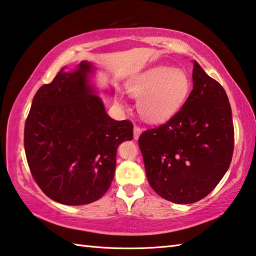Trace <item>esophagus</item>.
Masks as SVG:
<instances>
[{"label": "esophagus", "instance_id": "34e87169", "mask_svg": "<svg viewBox=\"0 0 256 256\" xmlns=\"http://www.w3.org/2000/svg\"><path fill=\"white\" fill-rule=\"evenodd\" d=\"M141 133H142V128L140 126H138V125H136V126H134V130H133V136H134V138H136V140H138Z\"/></svg>", "mask_w": 256, "mask_h": 256}]
</instances>
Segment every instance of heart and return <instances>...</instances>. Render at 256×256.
Here are the masks:
<instances>
[{
    "instance_id": "b5f03b06",
    "label": "heart",
    "mask_w": 256,
    "mask_h": 256,
    "mask_svg": "<svg viewBox=\"0 0 256 256\" xmlns=\"http://www.w3.org/2000/svg\"><path fill=\"white\" fill-rule=\"evenodd\" d=\"M138 99V110L149 122H164L174 116L188 97L190 81L188 73L158 66L142 73L128 86Z\"/></svg>"
}]
</instances>
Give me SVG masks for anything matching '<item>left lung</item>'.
<instances>
[{
    "label": "left lung",
    "instance_id": "left-lung-1",
    "mask_svg": "<svg viewBox=\"0 0 256 256\" xmlns=\"http://www.w3.org/2000/svg\"><path fill=\"white\" fill-rule=\"evenodd\" d=\"M193 90L183 107L138 138L146 178L164 200L188 204L206 196L228 170L234 124L227 94L194 60Z\"/></svg>",
    "mask_w": 256,
    "mask_h": 256
}]
</instances>
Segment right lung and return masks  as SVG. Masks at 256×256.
Segmentation results:
<instances>
[{"label": "right lung", "mask_w": 256, "mask_h": 256, "mask_svg": "<svg viewBox=\"0 0 256 256\" xmlns=\"http://www.w3.org/2000/svg\"><path fill=\"white\" fill-rule=\"evenodd\" d=\"M92 66L60 68L32 99L24 124V151L34 182L52 200L66 206L97 201L110 188L116 152L133 138L130 120L107 115L89 86Z\"/></svg>", "instance_id": "right-lung-1"}]
</instances>
